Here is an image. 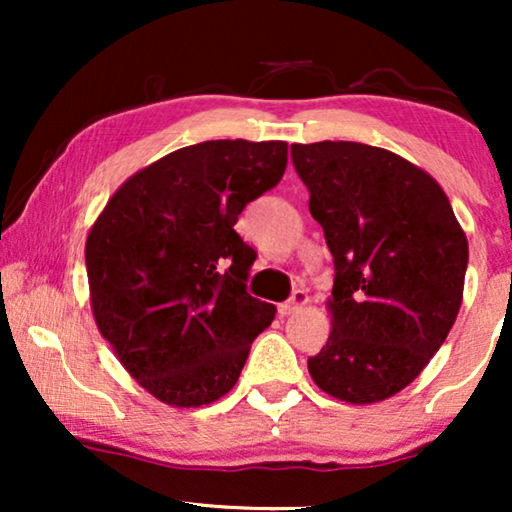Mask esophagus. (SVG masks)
I'll return each instance as SVG.
<instances>
[{
	"mask_svg": "<svg viewBox=\"0 0 512 512\" xmlns=\"http://www.w3.org/2000/svg\"><path fill=\"white\" fill-rule=\"evenodd\" d=\"M307 303H310V296H307V291L298 289V291H293V296L286 300V303L279 305V314H282V317H289V314L303 310Z\"/></svg>",
	"mask_w": 512,
	"mask_h": 512,
	"instance_id": "esophagus-1",
	"label": "esophagus"
}]
</instances>
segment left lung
Returning <instances> with one entry per match:
<instances>
[{
	"label": "left lung",
	"instance_id": "1",
	"mask_svg": "<svg viewBox=\"0 0 512 512\" xmlns=\"http://www.w3.org/2000/svg\"><path fill=\"white\" fill-rule=\"evenodd\" d=\"M310 214L333 254V331L307 359L347 403L408 387L443 345L464 298L468 242L438 181L387 149L291 144Z\"/></svg>",
	"mask_w": 512,
	"mask_h": 512
}]
</instances>
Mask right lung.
Listing matches in <instances>:
<instances>
[{"mask_svg": "<svg viewBox=\"0 0 512 512\" xmlns=\"http://www.w3.org/2000/svg\"><path fill=\"white\" fill-rule=\"evenodd\" d=\"M289 144L212 139L125 181L86 240L90 305L123 368L158 401L200 408L235 387L277 307L249 296L256 251L235 233L275 188Z\"/></svg>", "mask_w": 512, "mask_h": 512, "instance_id": "right-lung-1", "label": "right lung"}]
</instances>
